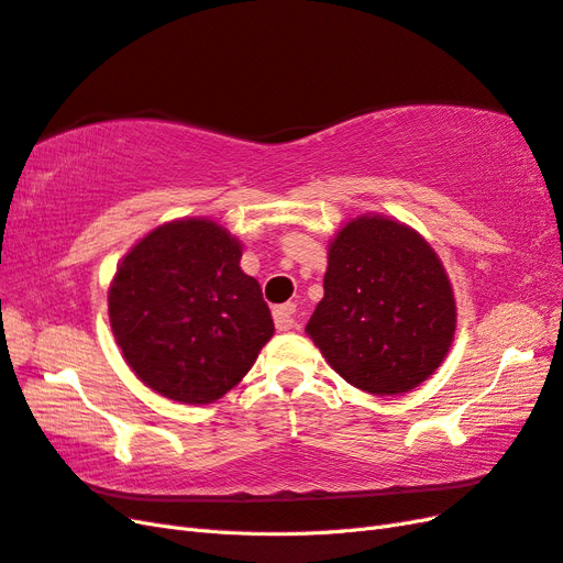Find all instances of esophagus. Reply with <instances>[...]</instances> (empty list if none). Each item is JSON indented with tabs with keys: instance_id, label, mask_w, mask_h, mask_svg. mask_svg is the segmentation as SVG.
I'll list each match as a JSON object with an SVG mask.
<instances>
[{
	"instance_id": "34e87169",
	"label": "esophagus",
	"mask_w": 563,
	"mask_h": 563,
	"mask_svg": "<svg viewBox=\"0 0 563 563\" xmlns=\"http://www.w3.org/2000/svg\"><path fill=\"white\" fill-rule=\"evenodd\" d=\"M272 314H275V327L279 331H288V329L296 327V306H294V302H284V306H277Z\"/></svg>"
}]
</instances>
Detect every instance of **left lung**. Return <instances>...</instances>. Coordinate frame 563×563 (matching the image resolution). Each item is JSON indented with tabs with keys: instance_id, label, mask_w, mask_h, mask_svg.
<instances>
[{
	"instance_id": "left-lung-1",
	"label": "left lung",
	"mask_w": 563,
	"mask_h": 563,
	"mask_svg": "<svg viewBox=\"0 0 563 563\" xmlns=\"http://www.w3.org/2000/svg\"><path fill=\"white\" fill-rule=\"evenodd\" d=\"M454 327L445 267L412 227L360 216L331 239L324 298L306 331L347 384L372 395L417 388L445 360Z\"/></svg>"
}]
</instances>
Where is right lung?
Instances as JSON below:
<instances>
[{
    "label": "right lung",
    "mask_w": 563,
    "mask_h": 563,
    "mask_svg": "<svg viewBox=\"0 0 563 563\" xmlns=\"http://www.w3.org/2000/svg\"><path fill=\"white\" fill-rule=\"evenodd\" d=\"M239 261L241 241L206 218L165 222L120 261L109 288L113 336L163 398L216 402L275 333L261 284Z\"/></svg>",
    "instance_id": "right-lung-1"
}]
</instances>
